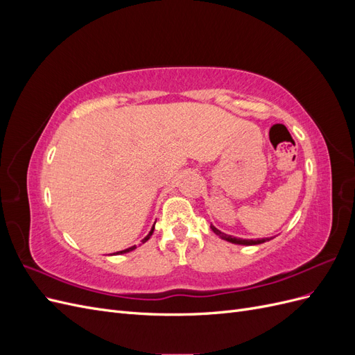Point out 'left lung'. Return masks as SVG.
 <instances>
[{
  "instance_id": "left-lung-1",
  "label": "left lung",
  "mask_w": 355,
  "mask_h": 355,
  "mask_svg": "<svg viewBox=\"0 0 355 355\" xmlns=\"http://www.w3.org/2000/svg\"><path fill=\"white\" fill-rule=\"evenodd\" d=\"M211 231L216 234V235H219L220 239H223V240H227V241H230V243H235V244H244V245H253V244H261V243H265V241H268V239H262V240H241V239H237V237H232V235H227V234H223V232H220L218 228H214L213 225H211Z\"/></svg>"
}]
</instances>
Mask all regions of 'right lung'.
Listing matches in <instances>:
<instances>
[{
	"instance_id": "obj_1",
	"label": "right lung",
	"mask_w": 355,
	"mask_h": 355,
	"mask_svg": "<svg viewBox=\"0 0 355 355\" xmlns=\"http://www.w3.org/2000/svg\"><path fill=\"white\" fill-rule=\"evenodd\" d=\"M153 232H154V227H153V230L149 231V234L146 235V237L142 240V243H145V241H148L149 239H151V235H153ZM136 249V245H132V247H128V249H125V250H121V252H116V254H123V253H127V252H132V250H135Z\"/></svg>"
}]
</instances>
